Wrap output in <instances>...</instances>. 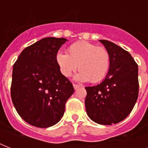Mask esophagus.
Masks as SVG:
<instances>
[{
	"mask_svg": "<svg viewBox=\"0 0 148 148\" xmlns=\"http://www.w3.org/2000/svg\"><path fill=\"white\" fill-rule=\"evenodd\" d=\"M73 86H74V88L75 89V90L81 87V85H79V84H73Z\"/></svg>",
	"mask_w": 148,
	"mask_h": 148,
	"instance_id": "34e87169",
	"label": "esophagus"
}]
</instances>
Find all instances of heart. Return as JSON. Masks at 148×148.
Masks as SVG:
<instances>
[{"label":"heart","instance_id":"obj_1","mask_svg":"<svg viewBox=\"0 0 148 148\" xmlns=\"http://www.w3.org/2000/svg\"><path fill=\"white\" fill-rule=\"evenodd\" d=\"M56 60L64 76L71 77L77 67L80 72L76 78L90 83L103 80L110 64L108 50L84 40L72 44L67 48V53L58 52Z\"/></svg>","mask_w":148,"mask_h":148}]
</instances>
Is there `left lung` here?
I'll use <instances>...</instances> for the list:
<instances>
[{"label":"left lung","instance_id":"left-lung-1","mask_svg":"<svg viewBox=\"0 0 148 148\" xmlns=\"http://www.w3.org/2000/svg\"><path fill=\"white\" fill-rule=\"evenodd\" d=\"M108 51L110 64L100 84L86 87L85 108L93 121L111 125L124 120L134 107L139 91L138 67L127 51L109 40H100Z\"/></svg>","mask_w":148,"mask_h":148}]
</instances>
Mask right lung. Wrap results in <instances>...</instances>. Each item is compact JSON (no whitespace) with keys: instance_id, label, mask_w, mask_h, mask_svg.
Returning a JSON list of instances; mask_svg holds the SVG:
<instances>
[{"instance_id":"add662e5","label":"right lung","mask_w":148,"mask_h":148,"mask_svg":"<svg viewBox=\"0 0 148 148\" xmlns=\"http://www.w3.org/2000/svg\"><path fill=\"white\" fill-rule=\"evenodd\" d=\"M67 39L45 38L23 50L14 64L10 95L15 109L38 127L56 124L74 91L60 71L56 56Z\"/></svg>"}]
</instances>
